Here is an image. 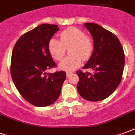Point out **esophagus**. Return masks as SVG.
Masks as SVG:
<instances>
[{"label":"esophagus","instance_id":"esophagus-1","mask_svg":"<svg viewBox=\"0 0 135 135\" xmlns=\"http://www.w3.org/2000/svg\"><path fill=\"white\" fill-rule=\"evenodd\" d=\"M71 74H73V73H72V72H67L66 73L67 77H69V76H70Z\"/></svg>","mask_w":135,"mask_h":135}]
</instances>
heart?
Returning a JSON list of instances; mask_svg holds the SVG:
<instances>
[{"mask_svg": "<svg viewBox=\"0 0 135 135\" xmlns=\"http://www.w3.org/2000/svg\"><path fill=\"white\" fill-rule=\"evenodd\" d=\"M60 41L51 39L49 42V52L53 59L60 60L66 52V48H70V55L61 62L60 68L70 71L80 65L82 60H88L92 56L94 45L92 39L85 36L84 31L75 27L64 30L60 34Z\"/></svg>", "mask_w": 135, "mask_h": 135, "instance_id": "heart-1", "label": "heart"}]
</instances>
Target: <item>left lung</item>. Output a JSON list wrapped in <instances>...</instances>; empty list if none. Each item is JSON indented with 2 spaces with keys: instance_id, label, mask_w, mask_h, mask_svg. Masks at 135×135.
I'll return each instance as SVG.
<instances>
[{
  "instance_id": "8db88e82",
  "label": "left lung",
  "mask_w": 135,
  "mask_h": 135,
  "mask_svg": "<svg viewBox=\"0 0 135 135\" xmlns=\"http://www.w3.org/2000/svg\"><path fill=\"white\" fill-rule=\"evenodd\" d=\"M93 39L92 56L83 69H93V73L78 70L77 90L83 99L99 101L107 99L119 85L124 67V53L117 36L96 23H85Z\"/></svg>"
}]
</instances>
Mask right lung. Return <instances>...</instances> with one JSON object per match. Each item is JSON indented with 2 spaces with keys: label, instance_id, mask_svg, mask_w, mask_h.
<instances>
[{
  "label": "right lung",
  "instance_id": "add662e5",
  "mask_svg": "<svg viewBox=\"0 0 135 135\" xmlns=\"http://www.w3.org/2000/svg\"><path fill=\"white\" fill-rule=\"evenodd\" d=\"M57 25L44 23L21 36L13 47L11 74L21 96L34 106H50L57 100L66 73H47L56 66L49 52V42Z\"/></svg>",
  "mask_w": 135,
  "mask_h": 135
}]
</instances>
